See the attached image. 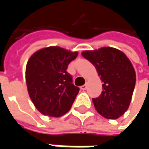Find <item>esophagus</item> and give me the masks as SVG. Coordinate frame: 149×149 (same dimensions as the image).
Here are the masks:
<instances>
[{
	"label": "esophagus",
	"mask_w": 149,
	"mask_h": 149,
	"mask_svg": "<svg viewBox=\"0 0 149 149\" xmlns=\"http://www.w3.org/2000/svg\"><path fill=\"white\" fill-rule=\"evenodd\" d=\"M80 89H82V90H85V89H87V84H84V85H82V86L80 87Z\"/></svg>",
	"instance_id": "1"
}]
</instances>
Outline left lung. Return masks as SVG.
<instances>
[{"label": "left lung", "instance_id": "1", "mask_svg": "<svg viewBox=\"0 0 149 149\" xmlns=\"http://www.w3.org/2000/svg\"><path fill=\"white\" fill-rule=\"evenodd\" d=\"M83 57L95 66L103 82V91L93 103L103 117L115 119L129 108L134 89L136 74L131 62L122 51L104 47L84 51Z\"/></svg>", "mask_w": 149, "mask_h": 149}]
</instances>
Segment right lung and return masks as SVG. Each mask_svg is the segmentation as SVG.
<instances>
[{
	"instance_id": "obj_1",
	"label": "right lung",
	"mask_w": 149,
	"mask_h": 149,
	"mask_svg": "<svg viewBox=\"0 0 149 149\" xmlns=\"http://www.w3.org/2000/svg\"><path fill=\"white\" fill-rule=\"evenodd\" d=\"M77 52L57 46L40 49L31 55L26 69L28 93L39 111L60 117L69 111L79 88L74 85L68 65Z\"/></svg>"
}]
</instances>
